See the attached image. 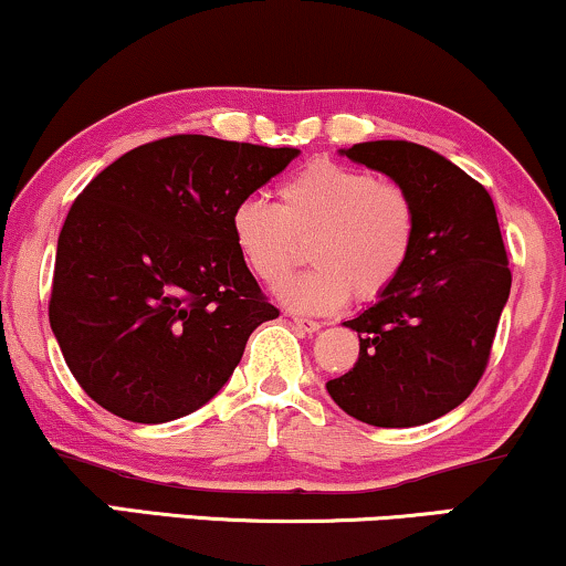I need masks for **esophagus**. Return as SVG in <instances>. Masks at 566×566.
<instances>
[{
  "instance_id": "1",
  "label": "esophagus",
  "mask_w": 566,
  "mask_h": 566,
  "mask_svg": "<svg viewBox=\"0 0 566 566\" xmlns=\"http://www.w3.org/2000/svg\"><path fill=\"white\" fill-rule=\"evenodd\" d=\"M293 325H296L298 333H317V329L322 327V322L306 319V317H293Z\"/></svg>"
}]
</instances>
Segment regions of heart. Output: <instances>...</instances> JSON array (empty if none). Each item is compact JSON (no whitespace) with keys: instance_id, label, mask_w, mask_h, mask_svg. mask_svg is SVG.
<instances>
[{"instance_id":"heart-1","label":"heart","mask_w":566,"mask_h":566,"mask_svg":"<svg viewBox=\"0 0 566 566\" xmlns=\"http://www.w3.org/2000/svg\"><path fill=\"white\" fill-rule=\"evenodd\" d=\"M281 205L239 202L231 229L262 283L277 285L310 244L312 270L281 285L291 310L325 314L350 293L371 301L392 289L416 244V205L398 181L319 158L277 189Z\"/></svg>"}]
</instances>
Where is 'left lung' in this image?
<instances>
[{"label": "left lung", "instance_id": "8db88e82", "mask_svg": "<svg viewBox=\"0 0 566 566\" xmlns=\"http://www.w3.org/2000/svg\"><path fill=\"white\" fill-rule=\"evenodd\" d=\"M343 153L408 189L416 244L392 289L343 322L361 348L354 369L327 381V392L371 427H421L458 408L486 371L512 285L494 202L423 145L377 139Z\"/></svg>", "mask_w": 566, "mask_h": 566}]
</instances>
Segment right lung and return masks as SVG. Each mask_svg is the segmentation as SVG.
<instances>
[{
  "instance_id": "add662e5",
  "label": "right lung",
  "mask_w": 566,
  "mask_h": 566,
  "mask_svg": "<svg viewBox=\"0 0 566 566\" xmlns=\"http://www.w3.org/2000/svg\"><path fill=\"white\" fill-rule=\"evenodd\" d=\"M296 148L174 135L106 166L72 202L49 322L77 385L108 413L166 423L205 406L277 312L233 241L239 202Z\"/></svg>"
}]
</instances>
